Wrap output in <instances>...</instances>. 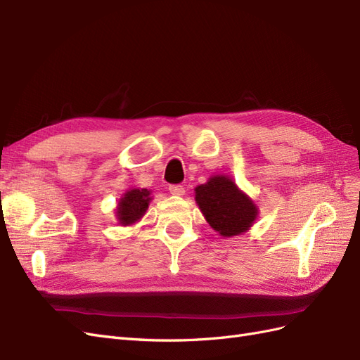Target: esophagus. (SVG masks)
Wrapping results in <instances>:
<instances>
[{"mask_svg":"<svg viewBox=\"0 0 360 360\" xmlns=\"http://www.w3.org/2000/svg\"><path fill=\"white\" fill-rule=\"evenodd\" d=\"M169 192L172 193V195H183L184 193V188L181 186V184H171L169 186Z\"/></svg>","mask_w":360,"mask_h":360,"instance_id":"34e87169","label":"esophagus"}]
</instances>
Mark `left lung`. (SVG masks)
Instances as JSON below:
<instances>
[{"label":"left lung","instance_id":"1","mask_svg":"<svg viewBox=\"0 0 360 360\" xmlns=\"http://www.w3.org/2000/svg\"><path fill=\"white\" fill-rule=\"evenodd\" d=\"M195 200L207 222L225 237L245 233L257 217L255 204L224 176L212 177L195 189Z\"/></svg>","mask_w":360,"mask_h":360}]
</instances>
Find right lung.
Returning a JSON list of instances; mask_svg holds the SVG:
<instances>
[{
  "mask_svg": "<svg viewBox=\"0 0 360 360\" xmlns=\"http://www.w3.org/2000/svg\"><path fill=\"white\" fill-rule=\"evenodd\" d=\"M150 202V191L147 189H132L129 191L124 198L118 202V219L122 225L134 224L147 210Z\"/></svg>",
  "mask_w": 360,
  "mask_h": 360,
  "instance_id": "obj_1",
  "label": "right lung"
}]
</instances>
